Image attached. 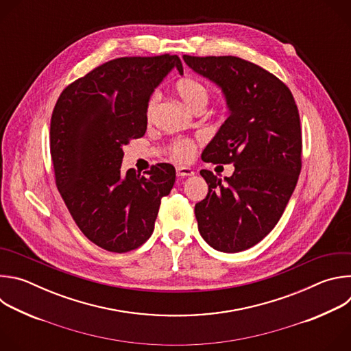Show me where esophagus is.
Instances as JSON below:
<instances>
[{
    "label": "esophagus",
    "mask_w": 351,
    "mask_h": 351,
    "mask_svg": "<svg viewBox=\"0 0 351 351\" xmlns=\"http://www.w3.org/2000/svg\"><path fill=\"white\" fill-rule=\"evenodd\" d=\"M176 175L179 178H184V176H193L194 171L191 168L187 167H176Z\"/></svg>",
    "instance_id": "1"
}]
</instances>
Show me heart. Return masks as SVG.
<instances>
[{
	"instance_id": "1",
	"label": "heart",
	"mask_w": 351,
	"mask_h": 351,
	"mask_svg": "<svg viewBox=\"0 0 351 351\" xmlns=\"http://www.w3.org/2000/svg\"><path fill=\"white\" fill-rule=\"evenodd\" d=\"M175 91L180 97L182 101L191 111H195L199 108L204 110L208 104V99H210L208 87L194 77L186 76V77L178 80L175 84ZM158 99H160V95L157 93L152 94L147 99V104H145V118L147 119H152V117L157 108ZM193 152H194V144L186 138H179V140L173 141L171 145L172 157L179 161L190 158Z\"/></svg>"
}]
</instances>
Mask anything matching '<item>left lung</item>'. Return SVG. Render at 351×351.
I'll return each mask as SVG.
<instances>
[{
  "instance_id": "obj_1",
  "label": "left lung",
  "mask_w": 351,
  "mask_h": 351,
  "mask_svg": "<svg viewBox=\"0 0 351 351\" xmlns=\"http://www.w3.org/2000/svg\"><path fill=\"white\" fill-rule=\"evenodd\" d=\"M195 73L221 87L229 110L203 161L233 164L225 180L199 171L207 197L195 204L198 232L218 252L239 253L261 241L280 219L302 171V128L289 87L237 57H190Z\"/></svg>"
}]
</instances>
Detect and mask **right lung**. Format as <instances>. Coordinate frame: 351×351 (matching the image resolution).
I'll use <instances>...</instances> for the list:
<instances>
[{"instance_id": "obj_1", "label": "right lung", "mask_w": 351, "mask_h": 351, "mask_svg": "<svg viewBox=\"0 0 351 351\" xmlns=\"http://www.w3.org/2000/svg\"><path fill=\"white\" fill-rule=\"evenodd\" d=\"M178 56L123 57L71 83L51 117L49 149L56 183L83 234L107 252L126 253L154 230L175 168L157 164L145 175L122 171V147L147 130L145 104Z\"/></svg>"}]
</instances>
